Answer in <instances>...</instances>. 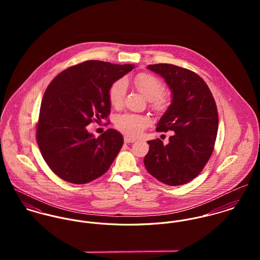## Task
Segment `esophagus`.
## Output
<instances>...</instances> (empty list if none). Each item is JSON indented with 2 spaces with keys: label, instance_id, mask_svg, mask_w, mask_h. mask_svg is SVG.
<instances>
[{
  "label": "esophagus",
  "instance_id": "esophagus-1",
  "mask_svg": "<svg viewBox=\"0 0 260 260\" xmlns=\"http://www.w3.org/2000/svg\"><path fill=\"white\" fill-rule=\"evenodd\" d=\"M124 142H125V143H133V142H135V139L130 138V137H128V136H125V137H124Z\"/></svg>",
  "mask_w": 260,
  "mask_h": 260
}]
</instances>
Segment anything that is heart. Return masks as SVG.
<instances>
[{
  "label": "heart",
  "mask_w": 260,
  "mask_h": 260,
  "mask_svg": "<svg viewBox=\"0 0 260 260\" xmlns=\"http://www.w3.org/2000/svg\"><path fill=\"white\" fill-rule=\"evenodd\" d=\"M133 84L137 90L150 101V107L154 111L164 112L167 110L170 104L168 95L163 94L164 85L162 82L153 75L141 73L136 75L132 79ZM127 91V84L124 80L114 82L109 90V101L114 108H120ZM147 118L135 114H123L117 117L115 125L118 130L128 136H138L147 126Z\"/></svg>",
  "instance_id": "1"
}]
</instances>
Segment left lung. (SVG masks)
Wrapping results in <instances>:
<instances>
[{"label":"left lung","mask_w":260,"mask_h":260,"mask_svg":"<svg viewBox=\"0 0 260 260\" xmlns=\"http://www.w3.org/2000/svg\"><path fill=\"white\" fill-rule=\"evenodd\" d=\"M147 68L164 79L172 94L156 130L174 133L166 145L160 139L148 141L144 165L162 183L183 185L202 171L213 152L218 130L216 104L204 80L194 72L171 64Z\"/></svg>","instance_id":"8db88e82"}]
</instances>
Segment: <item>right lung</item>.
Returning a JSON list of instances; mask_svg holds the SVG:
<instances>
[{"label":"right lung","instance_id":"1","mask_svg":"<svg viewBox=\"0 0 260 260\" xmlns=\"http://www.w3.org/2000/svg\"><path fill=\"white\" fill-rule=\"evenodd\" d=\"M134 67L86 61L60 73L46 89L37 126L38 146L61 179L85 184L110 168L122 148L123 136L108 129L95 138L86 126L108 117L112 84Z\"/></svg>","mask_w":260,"mask_h":260}]
</instances>
